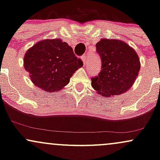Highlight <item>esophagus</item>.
<instances>
[{"instance_id":"34e87169","label":"esophagus","mask_w":160,"mask_h":160,"mask_svg":"<svg viewBox=\"0 0 160 160\" xmlns=\"http://www.w3.org/2000/svg\"><path fill=\"white\" fill-rule=\"evenodd\" d=\"M81 59H82V63H83V65L85 66L86 65V57L85 55H84V56H81Z\"/></svg>"}]
</instances>
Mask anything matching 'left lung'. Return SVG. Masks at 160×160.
<instances>
[{"label": "left lung", "instance_id": "1", "mask_svg": "<svg viewBox=\"0 0 160 160\" xmlns=\"http://www.w3.org/2000/svg\"><path fill=\"white\" fill-rule=\"evenodd\" d=\"M96 52L102 61V70L92 78V86L105 97L126 92L133 85L140 71L136 52L119 40L102 39L96 43Z\"/></svg>", "mask_w": 160, "mask_h": 160}]
</instances>
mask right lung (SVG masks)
Returning a JSON list of instances; mask_svg holds the SVG:
<instances>
[{"mask_svg": "<svg viewBox=\"0 0 160 160\" xmlns=\"http://www.w3.org/2000/svg\"><path fill=\"white\" fill-rule=\"evenodd\" d=\"M82 65L72 48L61 39L41 40L31 47L24 57V68L33 83L49 92L63 89Z\"/></svg>", "mask_w": 160, "mask_h": 160, "instance_id": "obj_1", "label": "right lung"}]
</instances>
